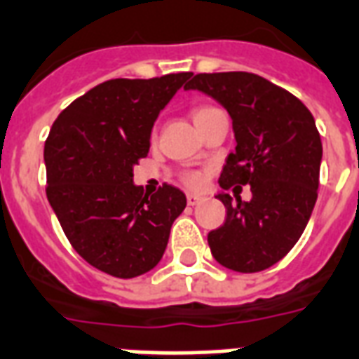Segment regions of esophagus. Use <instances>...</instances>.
Listing matches in <instances>:
<instances>
[{"mask_svg":"<svg viewBox=\"0 0 359 359\" xmlns=\"http://www.w3.org/2000/svg\"><path fill=\"white\" fill-rule=\"evenodd\" d=\"M186 201H188V205H191V207H194V205L201 203V201H203V198H201V196H196V194H188V196H186Z\"/></svg>","mask_w":359,"mask_h":359,"instance_id":"obj_1","label":"esophagus"}]
</instances>
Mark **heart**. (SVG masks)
I'll return each mask as SVG.
<instances>
[{"mask_svg":"<svg viewBox=\"0 0 359 359\" xmlns=\"http://www.w3.org/2000/svg\"><path fill=\"white\" fill-rule=\"evenodd\" d=\"M210 109H212V107H198V109H194V111H191V118H194V122L201 118L205 113H209ZM182 180H184V184L190 186V188H199V186L203 184L205 179L203 175L198 173V171H190V173H184Z\"/></svg>","mask_w":359,"mask_h":359,"instance_id":"heart-1","label":"heart"}]
</instances>
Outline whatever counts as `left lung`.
Here are the masks:
<instances>
[{"label":"left lung","mask_w":359,"mask_h":359,"mask_svg":"<svg viewBox=\"0 0 359 359\" xmlns=\"http://www.w3.org/2000/svg\"><path fill=\"white\" fill-rule=\"evenodd\" d=\"M184 90H199L228 111L237 147L218 182L252 191L250 201L216 196L226 222L207 235L210 252L237 273L267 269L299 241L318 198L322 141L313 114L288 90L245 71L191 75Z\"/></svg>","instance_id":"obj_1"}]
</instances>
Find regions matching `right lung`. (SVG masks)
I'll return each instance as SVG.
<instances>
[{
  "label": "right lung",
  "mask_w": 359,
  "mask_h": 359,
  "mask_svg": "<svg viewBox=\"0 0 359 359\" xmlns=\"http://www.w3.org/2000/svg\"><path fill=\"white\" fill-rule=\"evenodd\" d=\"M191 73L113 79L64 109L45 143L46 198L71 246L95 269L133 278L154 269L186 196L163 184L149 196L133 165L152 126Z\"/></svg>",
  "instance_id": "right-lung-1"
}]
</instances>
